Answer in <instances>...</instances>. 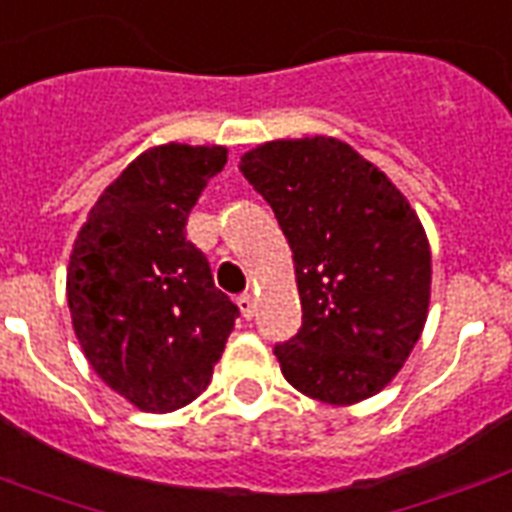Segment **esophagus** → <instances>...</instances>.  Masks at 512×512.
Instances as JSON below:
<instances>
[{
	"instance_id": "obj_1",
	"label": "esophagus",
	"mask_w": 512,
	"mask_h": 512,
	"mask_svg": "<svg viewBox=\"0 0 512 512\" xmlns=\"http://www.w3.org/2000/svg\"><path fill=\"white\" fill-rule=\"evenodd\" d=\"M236 303H239L244 319L255 317V295H252V292H244V295H239V300H236Z\"/></svg>"
}]
</instances>
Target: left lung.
<instances>
[{
  "instance_id": "obj_1",
  "label": "left lung",
  "mask_w": 512,
  "mask_h": 512,
  "mask_svg": "<svg viewBox=\"0 0 512 512\" xmlns=\"http://www.w3.org/2000/svg\"><path fill=\"white\" fill-rule=\"evenodd\" d=\"M239 169L295 260L303 325L273 346L284 378L322 403L368 400L427 322L432 255L419 217L384 171L333 136L257 144Z\"/></svg>"
}]
</instances>
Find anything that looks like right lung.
<instances>
[{"mask_svg": "<svg viewBox=\"0 0 512 512\" xmlns=\"http://www.w3.org/2000/svg\"><path fill=\"white\" fill-rule=\"evenodd\" d=\"M225 163L217 144L142 152L99 195L74 241L66 271L74 335L101 381L139 411L193 403L239 317L185 230Z\"/></svg>", "mask_w": 512, "mask_h": 512, "instance_id": "obj_1", "label": "right lung"}]
</instances>
